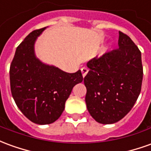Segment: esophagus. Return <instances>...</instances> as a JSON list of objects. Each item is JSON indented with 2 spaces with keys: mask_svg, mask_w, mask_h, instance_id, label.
Returning a JSON list of instances; mask_svg holds the SVG:
<instances>
[{
  "mask_svg": "<svg viewBox=\"0 0 151 151\" xmlns=\"http://www.w3.org/2000/svg\"><path fill=\"white\" fill-rule=\"evenodd\" d=\"M81 71H82V73H83V77H85L86 75V73H88V68H86V67H83V68H81Z\"/></svg>",
  "mask_w": 151,
  "mask_h": 151,
  "instance_id": "34e87169",
  "label": "esophagus"
}]
</instances>
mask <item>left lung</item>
I'll return each instance as SVG.
<instances>
[{
  "mask_svg": "<svg viewBox=\"0 0 151 151\" xmlns=\"http://www.w3.org/2000/svg\"><path fill=\"white\" fill-rule=\"evenodd\" d=\"M119 48L93 58L84 78L86 107L96 122L119 121L135 105L142 90V54L132 39L119 32Z\"/></svg>",
  "mask_w": 151,
  "mask_h": 151,
  "instance_id": "1",
  "label": "left lung"
}]
</instances>
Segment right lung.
<instances>
[{
	"mask_svg": "<svg viewBox=\"0 0 151 151\" xmlns=\"http://www.w3.org/2000/svg\"><path fill=\"white\" fill-rule=\"evenodd\" d=\"M46 28L34 30L17 47L9 68L10 90L18 108L37 124H50L60 117L65 101L76 84L83 82L81 70L68 73L42 64L35 57L34 42Z\"/></svg>",
	"mask_w": 151,
	"mask_h": 151,
	"instance_id": "right-lung-1",
	"label": "right lung"
}]
</instances>
